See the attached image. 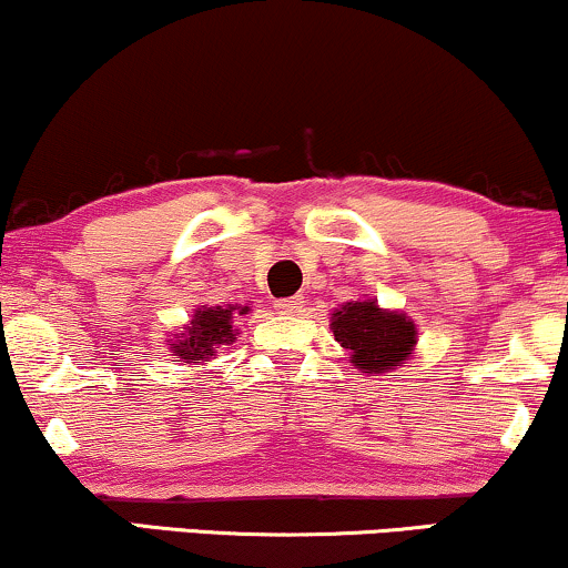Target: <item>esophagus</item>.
Instances as JSON below:
<instances>
[{
  "instance_id": "1",
  "label": "esophagus",
  "mask_w": 568,
  "mask_h": 568,
  "mask_svg": "<svg viewBox=\"0 0 568 568\" xmlns=\"http://www.w3.org/2000/svg\"><path fill=\"white\" fill-rule=\"evenodd\" d=\"M280 312H285V314H296V312H302V306H304V296H291V298H280V302L275 304Z\"/></svg>"
}]
</instances>
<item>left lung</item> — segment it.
Segmentation results:
<instances>
[{"label": "left lung", "instance_id": "1", "mask_svg": "<svg viewBox=\"0 0 568 568\" xmlns=\"http://www.w3.org/2000/svg\"><path fill=\"white\" fill-rule=\"evenodd\" d=\"M333 336L352 352L362 373H384L413 354L415 325L405 314L378 310L375 302L346 304L333 314Z\"/></svg>", "mask_w": 568, "mask_h": 568}]
</instances>
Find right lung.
<instances>
[{
    "label": "right lung",
    "instance_id": "right-lung-1",
    "mask_svg": "<svg viewBox=\"0 0 568 568\" xmlns=\"http://www.w3.org/2000/svg\"><path fill=\"white\" fill-rule=\"evenodd\" d=\"M248 306H206L197 310L195 320L184 327V333L176 344H169L174 352V362H195L214 357V349L224 344H232L235 333H232V317L245 314Z\"/></svg>",
    "mask_w": 568,
    "mask_h": 568
}]
</instances>
